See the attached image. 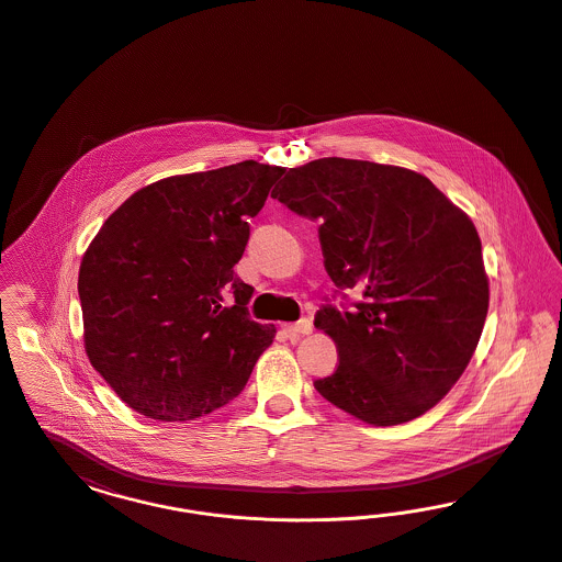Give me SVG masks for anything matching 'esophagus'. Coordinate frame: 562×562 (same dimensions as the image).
I'll return each instance as SVG.
<instances>
[{
  "instance_id": "obj_1",
  "label": "esophagus",
  "mask_w": 562,
  "mask_h": 562,
  "mask_svg": "<svg viewBox=\"0 0 562 562\" xmlns=\"http://www.w3.org/2000/svg\"><path fill=\"white\" fill-rule=\"evenodd\" d=\"M284 333H286L291 339L310 335V333H312V322L303 318V321L294 322V324H284Z\"/></svg>"
}]
</instances>
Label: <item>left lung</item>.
I'll use <instances>...</instances> for the list:
<instances>
[{
	"instance_id": "left-lung-1",
	"label": "left lung",
	"mask_w": 562,
	"mask_h": 562,
	"mask_svg": "<svg viewBox=\"0 0 562 562\" xmlns=\"http://www.w3.org/2000/svg\"><path fill=\"white\" fill-rule=\"evenodd\" d=\"M271 198L321 221L324 268L351 307L326 303L314 326L339 367L314 387L371 426H398L442 401L465 371L488 310L470 216L401 166L322 158L289 168Z\"/></svg>"
}]
</instances>
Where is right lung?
<instances>
[{
  "instance_id": "obj_1",
  "label": "right lung",
  "mask_w": 562,
  "mask_h": 562,
  "mask_svg": "<svg viewBox=\"0 0 562 562\" xmlns=\"http://www.w3.org/2000/svg\"><path fill=\"white\" fill-rule=\"evenodd\" d=\"M284 168L255 160L168 177L109 216L80 266L90 364L136 413L189 422L234 401L273 324L248 316L234 266Z\"/></svg>"
}]
</instances>
